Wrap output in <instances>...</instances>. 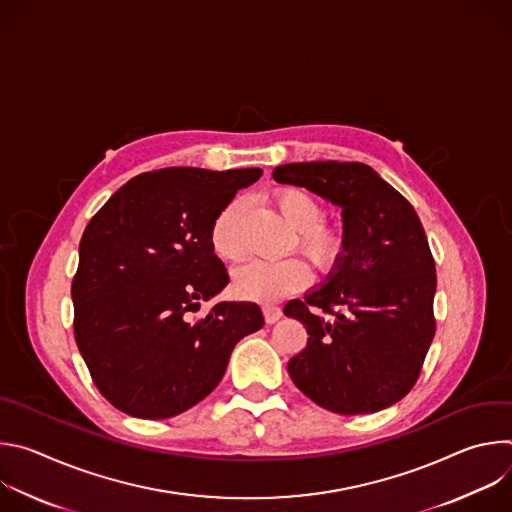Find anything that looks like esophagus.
<instances>
[{
	"mask_svg": "<svg viewBox=\"0 0 512 512\" xmlns=\"http://www.w3.org/2000/svg\"><path fill=\"white\" fill-rule=\"evenodd\" d=\"M263 316H265L267 324H275L283 316V312L277 306H263Z\"/></svg>",
	"mask_w": 512,
	"mask_h": 512,
	"instance_id": "34e87169",
	"label": "esophagus"
}]
</instances>
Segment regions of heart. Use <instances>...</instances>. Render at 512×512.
<instances>
[{"label": "heart", "mask_w": 512, "mask_h": 512, "mask_svg": "<svg viewBox=\"0 0 512 512\" xmlns=\"http://www.w3.org/2000/svg\"><path fill=\"white\" fill-rule=\"evenodd\" d=\"M275 206L289 227H294L296 245L320 269H332L346 249V235L342 227L324 225L320 202L302 188H281L273 196ZM243 202L231 200L210 229V247L223 261H239L243 257V243L239 237V218ZM310 279L308 265L298 257L283 259H253L233 273V291L243 300L273 304L294 294Z\"/></svg>", "instance_id": "obj_1"}]
</instances>
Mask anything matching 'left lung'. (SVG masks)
<instances>
[{"instance_id": "obj_1", "label": "left lung", "mask_w": 512, "mask_h": 512, "mask_svg": "<svg viewBox=\"0 0 512 512\" xmlns=\"http://www.w3.org/2000/svg\"><path fill=\"white\" fill-rule=\"evenodd\" d=\"M273 180L338 206L346 235L326 281L283 308L310 336L287 362L291 381L340 415L391 407L415 385L435 334V263L415 208L358 162L283 164Z\"/></svg>"}]
</instances>
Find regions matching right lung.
I'll return each instance as SVG.
<instances>
[{"label": "right lung", "instance_id": "1", "mask_svg": "<svg viewBox=\"0 0 512 512\" xmlns=\"http://www.w3.org/2000/svg\"><path fill=\"white\" fill-rule=\"evenodd\" d=\"M263 170L164 168L123 184L91 218L72 281L75 338L103 397L168 419L221 383L235 344L263 326L253 302L190 312L229 283L210 247L214 218Z\"/></svg>", "mask_w": 512, "mask_h": 512}]
</instances>
